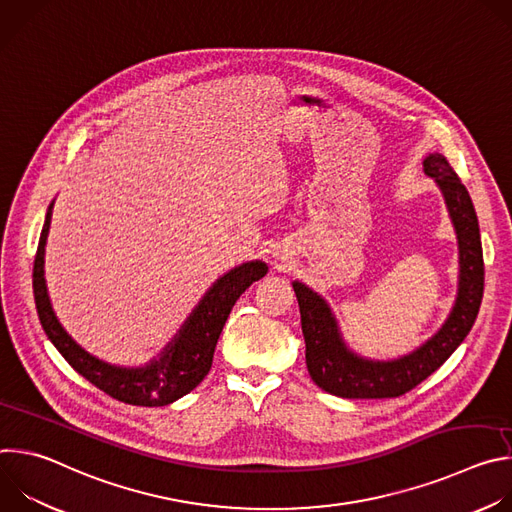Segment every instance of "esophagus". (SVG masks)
I'll return each mask as SVG.
<instances>
[{
    "instance_id": "esophagus-1",
    "label": "esophagus",
    "mask_w": 512,
    "mask_h": 512,
    "mask_svg": "<svg viewBox=\"0 0 512 512\" xmlns=\"http://www.w3.org/2000/svg\"><path fill=\"white\" fill-rule=\"evenodd\" d=\"M273 257H277V259H283V257H281V253H279V251H277V253H273Z\"/></svg>"
}]
</instances>
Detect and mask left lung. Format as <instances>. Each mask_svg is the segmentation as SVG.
<instances>
[{
	"instance_id": "8db88e82",
	"label": "left lung",
	"mask_w": 512,
	"mask_h": 512,
	"mask_svg": "<svg viewBox=\"0 0 512 512\" xmlns=\"http://www.w3.org/2000/svg\"><path fill=\"white\" fill-rule=\"evenodd\" d=\"M423 172L440 188L456 231L460 251L456 302L442 328L413 352L377 360L356 354L344 342L338 320L320 294L302 281L291 283L302 314L308 373L330 395L346 399L399 397L440 369L476 322L484 294V259L472 198L442 154H427Z\"/></svg>"
}]
</instances>
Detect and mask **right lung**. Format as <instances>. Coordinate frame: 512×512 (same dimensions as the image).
I'll list each match as a JSON object with an SVG mask.
<instances>
[{
	"mask_svg": "<svg viewBox=\"0 0 512 512\" xmlns=\"http://www.w3.org/2000/svg\"><path fill=\"white\" fill-rule=\"evenodd\" d=\"M52 208L54 200L46 210V221L40 233L32 285L40 324L64 360L97 389L129 405H170L198 387L212 367L218 336H221L235 302L253 281L267 275V263L259 259L247 261L218 277L186 318L178 334L160 350L158 356L143 367H117V364H109L93 356L72 340L52 310L44 279V253Z\"/></svg>",
	"mask_w": 512,
	"mask_h": 512,
	"instance_id": "1",
	"label": "right lung"
}]
</instances>
